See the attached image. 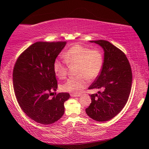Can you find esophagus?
<instances>
[{
  "label": "esophagus",
  "mask_w": 149,
  "mask_h": 149,
  "mask_svg": "<svg viewBox=\"0 0 149 149\" xmlns=\"http://www.w3.org/2000/svg\"><path fill=\"white\" fill-rule=\"evenodd\" d=\"M70 96L71 97H79L80 94H71Z\"/></svg>",
  "instance_id": "esophagus-1"
}]
</instances>
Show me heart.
Segmentation results:
<instances>
[{
    "label": "heart",
    "instance_id": "b5f03b06",
    "mask_svg": "<svg viewBox=\"0 0 149 149\" xmlns=\"http://www.w3.org/2000/svg\"><path fill=\"white\" fill-rule=\"evenodd\" d=\"M65 60L58 58L53 63V71L58 78L64 79L67 74L68 66L78 64L76 77H71L60 85L62 91L79 93L88 84V79L97 78L102 70L103 56L99 49H91L80 45L70 48L64 55Z\"/></svg>",
    "mask_w": 149,
    "mask_h": 149
}]
</instances>
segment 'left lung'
<instances>
[{"label": "left lung", "instance_id": "obj_1", "mask_svg": "<svg viewBox=\"0 0 149 149\" xmlns=\"http://www.w3.org/2000/svg\"><path fill=\"white\" fill-rule=\"evenodd\" d=\"M100 45L104 51L100 74L88 89H101L91 95V103L86 112L98 122L109 120L123 109L131 90V68L125 54L106 40L89 41Z\"/></svg>", "mask_w": 149, "mask_h": 149}]
</instances>
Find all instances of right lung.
I'll use <instances>...</instances> for the list:
<instances>
[{
    "label": "right lung",
    "instance_id": "add662e5",
    "mask_svg": "<svg viewBox=\"0 0 149 149\" xmlns=\"http://www.w3.org/2000/svg\"><path fill=\"white\" fill-rule=\"evenodd\" d=\"M66 43L36 42L21 54L13 68L17 100L25 113L37 123L53 124L65 112L64 102L70 96L67 93H55L58 84L53 63ZM52 93L55 96L52 98Z\"/></svg>",
    "mask_w": 149,
    "mask_h": 149
}]
</instances>
